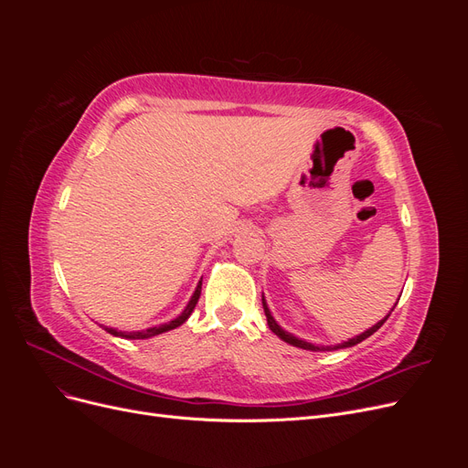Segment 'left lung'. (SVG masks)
I'll return each mask as SVG.
<instances>
[{"label": "left lung", "instance_id": "8db88e82", "mask_svg": "<svg viewBox=\"0 0 468 468\" xmlns=\"http://www.w3.org/2000/svg\"><path fill=\"white\" fill-rule=\"evenodd\" d=\"M261 303H263V310H265V316H267V325H269V330H271L275 335H279L282 342H287V344H291V346H294V347H301V349H306V351H334V349H346V347H351V346H357V344H361L363 339H367L369 335H373L382 324L387 322V318L390 316V313L394 308H390V313L382 318L380 322H377L373 328H369V330H365L363 334H359V335H356V337H351V339H347V342H342V344H335V346H314V344H310V342H304V339H301V337H296V335H292L291 332H287V330H282L281 325L277 324V320L271 316V310H269V306H267V303H265V296L261 294ZM396 306V304H394Z\"/></svg>", "mask_w": 468, "mask_h": 468}]
</instances>
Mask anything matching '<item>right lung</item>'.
<instances>
[{
	"instance_id": "obj_1",
	"label": "right lung",
	"mask_w": 468,
	"mask_h": 468,
	"mask_svg": "<svg viewBox=\"0 0 468 468\" xmlns=\"http://www.w3.org/2000/svg\"><path fill=\"white\" fill-rule=\"evenodd\" d=\"M201 285H203V281H199V285H197V289H195L193 296L189 299L187 306L183 308V313H181L177 318H174V320H169V322L160 324V325H152V328L140 330V332H121V330H117V328H107V325H105V330H107L111 335L124 337V339H148V337H154V335H160V334H164V332L174 330V328H177V325H181L183 322H186V320L191 316L193 308H195L197 301H199V296H201Z\"/></svg>"
}]
</instances>
